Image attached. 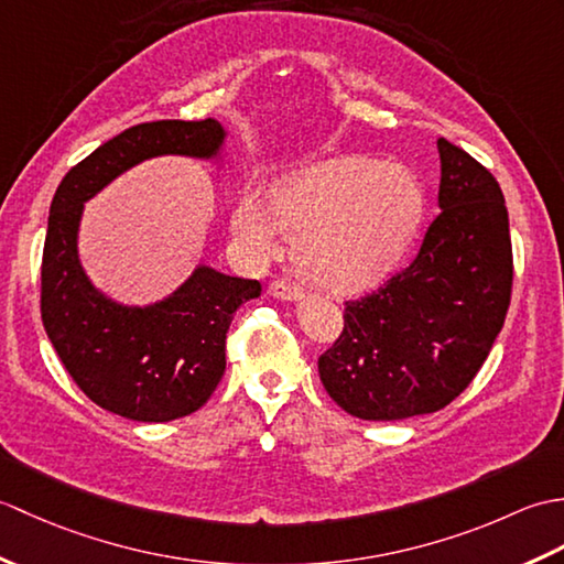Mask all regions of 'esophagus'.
<instances>
[{
  "label": "esophagus",
  "instance_id": "34e87169",
  "mask_svg": "<svg viewBox=\"0 0 564 564\" xmlns=\"http://www.w3.org/2000/svg\"><path fill=\"white\" fill-rule=\"evenodd\" d=\"M269 293L273 297H279V301H301V297H303V291L297 289V285H293L291 281H285V279L273 281L269 285Z\"/></svg>",
  "mask_w": 564,
  "mask_h": 564
}]
</instances>
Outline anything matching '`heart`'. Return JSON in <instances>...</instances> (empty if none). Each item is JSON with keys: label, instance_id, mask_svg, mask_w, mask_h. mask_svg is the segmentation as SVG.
Returning <instances> with one entry per match:
<instances>
[{"label": "heart", "instance_id": "b5f03b06", "mask_svg": "<svg viewBox=\"0 0 564 564\" xmlns=\"http://www.w3.org/2000/svg\"><path fill=\"white\" fill-rule=\"evenodd\" d=\"M422 220L424 188L406 166L351 154L279 178L267 206L245 196L232 230L257 254H271L275 224L295 239V267L307 283L351 295L398 269Z\"/></svg>", "mask_w": 564, "mask_h": 564}]
</instances>
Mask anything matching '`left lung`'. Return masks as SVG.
<instances>
[{
    "mask_svg": "<svg viewBox=\"0 0 564 564\" xmlns=\"http://www.w3.org/2000/svg\"><path fill=\"white\" fill-rule=\"evenodd\" d=\"M441 213L410 267L346 301L344 332L319 356L322 386L368 422L438 412L470 386L511 301L509 213L497 178L438 138Z\"/></svg>",
    "mask_w": 564,
    "mask_h": 564,
    "instance_id": "8db88e82",
    "label": "left lung"
}]
</instances>
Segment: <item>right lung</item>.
<instances>
[{"mask_svg": "<svg viewBox=\"0 0 564 564\" xmlns=\"http://www.w3.org/2000/svg\"><path fill=\"white\" fill-rule=\"evenodd\" d=\"M223 142L225 128L215 118L133 126L72 166L51 203L41 267L47 339L91 402L133 422H172L208 402L225 373L232 315L259 297L261 283L200 263L160 303H116L87 279L79 263L84 203L150 158L213 160Z\"/></svg>", "mask_w": 564, "mask_h": 564, "instance_id": "right-lung-1", "label": "right lung"}]
</instances>
